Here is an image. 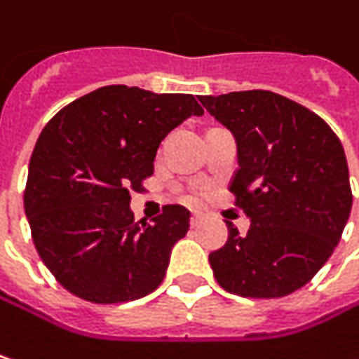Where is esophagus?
<instances>
[{
  "instance_id": "esophagus-1",
  "label": "esophagus",
  "mask_w": 359,
  "mask_h": 359,
  "mask_svg": "<svg viewBox=\"0 0 359 359\" xmlns=\"http://www.w3.org/2000/svg\"><path fill=\"white\" fill-rule=\"evenodd\" d=\"M200 215H198V212H192V218H190V222H192V226H196V224H198V222H200Z\"/></svg>"
}]
</instances>
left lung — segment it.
<instances>
[{"mask_svg":"<svg viewBox=\"0 0 359 359\" xmlns=\"http://www.w3.org/2000/svg\"><path fill=\"white\" fill-rule=\"evenodd\" d=\"M200 102L237 141L229 190L251 220L247 235L226 220L229 239L208 257L215 278L245 298L292 294L331 257L351 212L344 147L320 116L273 91Z\"/></svg>","mask_w":359,"mask_h":359,"instance_id":"1","label":"left lung"}]
</instances>
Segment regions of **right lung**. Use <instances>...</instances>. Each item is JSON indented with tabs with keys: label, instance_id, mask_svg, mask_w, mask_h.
I'll use <instances>...</instances> for the list:
<instances>
[{
	"label": "right lung",
	"instance_id": "add662e5",
	"mask_svg": "<svg viewBox=\"0 0 359 359\" xmlns=\"http://www.w3.org/2000/svg\"><path fill=\"white\" fill-rule=\"evenodd\" d=\"M204 110L190 93L106 86L71 102L40 133L24 210L40 259L71 294L95 304L151 294L165 278L190 212L169 204L135 220L130 190L153 175L167 135Z\"/></svg>",
	"mask_w": 359,
	"mask_h": 359
}]
</instances>
